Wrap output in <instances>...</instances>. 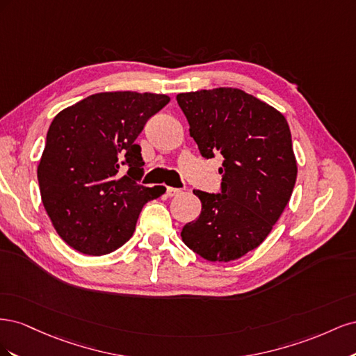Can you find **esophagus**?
Instances as JSON below:
<instances>
[{
  "label": "esophagus",
  "instance_id": "34e87169",
  "mask_svg": "<svg viewBox=\"0 0 356 356\" xmlns=\"http://www.w3.org/2000/svg\"><path fill=\"white\" fill-rule=\"evenodd\" d=\"M181 193V190L179 188H175V187H166V195L169 196V197H172V196H178Z\"/></svg>",
  "mask_w": 356,
  "mask_h": 356
}]
</instances>
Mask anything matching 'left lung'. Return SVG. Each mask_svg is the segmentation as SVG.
Returning <instances> with one entry per match:
<instances>
[{"label":"left lung","mask_w":356,"mask_h":356,"mask_svg":"<svg viewBox=\"0 0 356 356\" xmlns=\"http://www.w3.org/2000/svg\"><path fill=\"white\" fill-rule=\"evenodd\" d=\"M177 101L202 157H224L221 191L193 190L202 211L182 227V241L204 260H236L267 238L293 193L289 126L273 106L239 89L179 93Z\"/></svg>","instance_id":"1"}]
</instances>
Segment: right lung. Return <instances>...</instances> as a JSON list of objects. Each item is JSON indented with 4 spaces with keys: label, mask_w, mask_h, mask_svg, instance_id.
<instances>
[{
    "label": "right lung",
    "mask_w": 356,
    "mask_h": 356,
    "mask_svg": "<svg viewBox=\"0 0 356 356\" xmlns=\"http://www.w3.org/2000/svg\"><path fill=\"white\" fill-rule=\"evenodd\" d=\"M166 95L104 92L60 111L49 127L38 165L46 212L60 238L88 255L115 251L134 234L139 212L163 187L144 175L135 139Z\"/></svg>",
    "instance_id": "right-lung-1"
}]
</instances>
